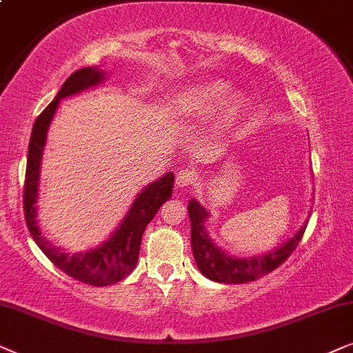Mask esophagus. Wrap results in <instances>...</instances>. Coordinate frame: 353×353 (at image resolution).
<instances>
[{
  "instance_id": "1",
  "label": "esophagus",
  "mask_w": 353,
  "mask_h": 353,
  "mask_svg": "<svg viewBox=\"0 0 353 353\" xmlns=\"http://www.w3.org/2000/svg\"><path fill=\"white\" fill-rule=\"evenodd\" d=\"M196 179H199V172H195L194 169H189V168H182L179 169V172L176 174V184L179 187L194 184Z\"/></svg>"
}]
</instances>
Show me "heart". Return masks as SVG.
Wrapping results in <instances>:
<instances>
[{"instance_id":"b5f03b06","label":"heart","mask_w":353,"mask_h":353,"mask_svg":"<svg viewBox=\"0 0 353 353\" xmlns=\"http://www.w3.org/2000/svg\"><path fill=\"white\" fill-rule=\"evenodd\" d=\"M228 92V85L224 82L213 81L206 82L203 85L194 87L190 90L184 92L181 95V103L182 106H185L187 110L190 111H199V112H208L213 110L221 98L225 95ZM247 98L243 97V93H232L225 100L221 103L218 108V112H216V119L221 125L231 124L232 121H236L239 114L245 108Z\"/></svg>"}]
</instances>
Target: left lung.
<instances>
[{"mask_svg":"<svg viewBox=\"0 0 353 353\" xmlns=\"http://www.w3.org/2000/svg\"><path fill=\"white\" fill-rule=\"evenodd\" d=\"M189 216L192 223V252H194L196 266H199L201 274L208 279L224 284L252 283V281L263 278L268 272L274 271L297 248L299 242L303 237L305 228H307V224H303L302 229L290 241L283 243L279 248H274L272 252L265 253V255L234 258L225 255L219 247H216L211 242L205 228L208 211L196 200L189 201Z\"/></svg>","mask_w":353,"mask_h":353,"instance_id":"left-lung-1","label":"left lung"}]
</instances>
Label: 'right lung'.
I'll use <instances>...</instances> for the list:
<instances>
[{"mask_svg": "<svg viewBox=\"0 0 353 353\" xmlns=\"http://www.w3.org/2000/svg\"><path fill=\"white\" fill-rule=\"evenodd\" d=\"M103 79H105V72L97 65L75 70L63 83L54 100L37 117L29 142L26 185H23V214H26V223L32 239L56 268H59L70 278L92 285L116 284L134 271L139 260L145 228L158 213L159 206L171 199L174 185V174L168 172L145 187L130 206L125 218L122 219L119 228L103 245L93 248V250L68 253L61 250L59 247L51 245L46 237L41 236V229L37 223L35 203L37 194H39L41 153L45 148L50 122L63 98L95 87L101 83Z\"/></svg>", "mask_w": 353, "mask_h": 353, "instance_id": "add662e5", "label": "right lung"}]
</instances>
